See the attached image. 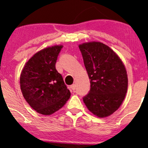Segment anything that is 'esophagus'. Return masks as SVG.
Segmentation results:
<instances>
[{
    "label": "esophagus",
    "mask_w": 148,
    "mask_h": 148,
    "mask_svg": "<svg viewBox=\"0 0 148 148\" xmlns=\"http://www.w3.org/2000/svg\"><path fill=\"white\" fill-rule=\"evenodd\" d=\"M70 88L71 90H75V88H76V85L74 84H72V85H70Z\"/></svg>",
    "instance_id": "34e87169"
}]
</instances>
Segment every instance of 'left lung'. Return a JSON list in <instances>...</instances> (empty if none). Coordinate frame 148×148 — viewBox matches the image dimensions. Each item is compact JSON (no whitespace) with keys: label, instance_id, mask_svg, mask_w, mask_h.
<instances>
[{"label":"left lung","instance_id":"obj_1","mask_svg":"<svg viewBox=\"0 0 148 148\" xmlns=\"http://www.w3.org/2000/svg\"><path fill=\"white\" fill-rule=\"evenodd\" d=\"M78 47L90 80L84 103L97 116L107 117L116 111L125 99L128 87L125 67L114 51L103 43H83Z\"/></svg>","mask_w":148,"mask_h":148}]
</instances>
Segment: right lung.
I'll return each instance as SVG.
<instances>
[{"label": "right lung", "mask_w": 148, "mask_h": 148, "mask_svg": "<svg viewBox=\"0 0 148 148\" xmlns=\"http://www.w3.org/2000/svg\"><path fill=\"white\" fill-rule=\"evenodd\" d=\"M62 45L38 51L29 59L20 76L23 97L34 110L50 115L61 109L70 97V92L56 68Z\"/></svg>", "instance_id": "obj_1"}]
</instances>
